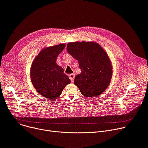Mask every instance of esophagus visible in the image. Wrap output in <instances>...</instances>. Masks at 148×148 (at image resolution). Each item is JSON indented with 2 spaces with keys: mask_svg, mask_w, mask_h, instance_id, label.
Returning <instances> with one entry per match:
<instances>
[{
  "mask_svg": "<svg viewBox=\"0 0 148 148\" xmlns=\"http://www.w3.org/2000/svg\"><path fill=\"white\" fill-rule=\"evenodd\" d=\"M69 78H70V79H71V82L72 83H73V82H74V77H75L74 74H69Z\"/></svg>",
  "mask_w": 148,
  "mask_h": 148,
  "instance_id": "esophagus-1",
  "label": "esophagus"
}]
</instances>
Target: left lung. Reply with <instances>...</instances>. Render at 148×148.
<instances>
[{
	"instance_id": "obj_1",
	"label": "left lung",
	"mask_w": 148,
	"mask_h": 148,
	"mask_svg": "<svg viewBox=\"0 0 148 148\" xmlns=\"http://www.w3.org/2000/svg\"><path fill=\"white\" fill-rule=\"evenodd\" d=\"M66 51L78 61L82 73L75 76L74 84L83 96L95 97L108 87L113 68L104 49L95 42H69Z\"/></svg>"
}]
</instances>
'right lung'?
Listing matches in <instances>:
<instances>
[{
  "label": "right lung",
  "instance_id": "right-lung-1",
  "mask_svg": "<svg viewBox=\"0 0 148 148\" xmlns=\"http://www.w3.org/2000/svg\"><path fill=\"white\" fill-rule=\"evenodd\" d=\"M65 47L60 44L43 48L34 60L30 71L31 82L37 92L44 97L56 100L63 89L71 83L57 62V57Z\"/></svg>",
  "mask_w": 148,
  "mask_h": 148
}]
</instances>
